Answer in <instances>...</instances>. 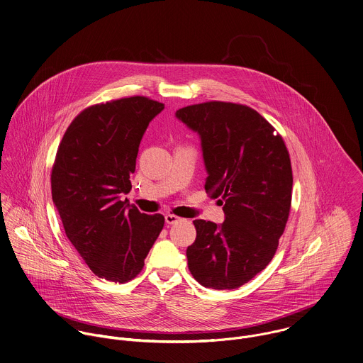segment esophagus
<instances>
[{"instance_id": "esophagus-1", "label": "esophagus", "mask_w": 363, "mask_h": 363, "mask_svg": "<svg viewBox=\"0 0 363 363\" xmlns=\"http://www.w3.org/2000/svg\"><path fill=\"white\" fill-rule=\"evenodd\" d=\"M181 218H178V216H175V215H165V223L167 224H174V223H177V221H179Z\"/></svg>"}]
</instances>
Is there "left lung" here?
Here are the masks:
<instances>
[{
	"instance_id": "8db88e82",
	"label": "left lung",
	"mask_w": 363,
	"mask_h": 363,
	"mask_svg": "<svg viewBox=\"0 0 363 363\" xmlns=\"http://www.w3.org/2000/svg\"><path fill=\"white\" fill-rule=\"evenodd\" d=\"M175 116L196 132L208 171L206 192L220 198L224 221L194 220L186 250L192 277L205 288L235 289L272 261L291 203L289 151L274 126L247 105L211 101Z\"/></svg>"
}]
</instances>
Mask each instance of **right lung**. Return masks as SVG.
I'll return each instance as SVG.
<instances>
[{
  "label": "right lung",
  "instance_id": "add662e5",
  "mask_svg": "<svg viewBox=\"0 0 363 363\" xmlns=\"http://www.w3.org/2000/svg\"><path fill=\"white\" fill-rule=\"evenodd\" d=\"M164 104L130 96L96 104L75 116L52 168V198L67 238L99 278H136L164 227L162 215L121 201L132 189L139 145Z\"/></svg>",
  "mask_w": 363,
  "mask_h": 363
}]
</instances>
